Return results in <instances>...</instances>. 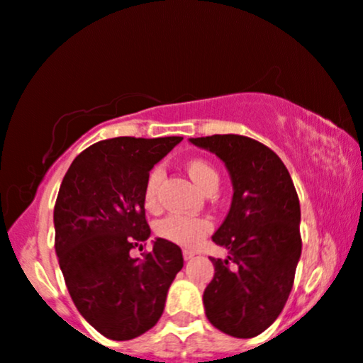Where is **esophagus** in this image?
Returning a JSON list of instances; mask_svg holds the SVG:
<instances>
[{"instance_id": "1", "label": "esophagus", "mask_w": 363, "mask_h": 363, "mask_svg": "<svg viewBox=\"0 0 363 363\" xmlns=\"http://www.w3.org/2000/svg\"><path fill=\"white\" fill-rule=\"evenodd\" d=\"M197 252H194V250H189V249H184L182 250V255H184V259L186 260H191V259H194V255H196Z\"/></svg>"}]
</instances>
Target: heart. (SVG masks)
<instances>
[{"label": "heart", "mask_w": 363, "mask_h": 363, "mask_svg": "<svg viewBox=\"0 0 363 363\" xmlns=\"http://www.w3.org/2000/svg\"><path fill=\"white\" fill-rule=\"evenodd\" d=\"M187 172L197 187L207 192L211 187L219 184V172L209 161L202 157H192L187 161ZM162 181V169L154 167L149 171L143 187V204L149 212H157L161 207L159 202V186ZM212 230V220L209 217L171 214L157 222L156 232L159 238L169 242L194 247Z\"/></svg>", "instance_id": "1"}]
</instances>
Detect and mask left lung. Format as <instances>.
<instances>
[{
    "label": "left lung",
    "mask_w": 363,
    "mask_h": 363,
    "mask_svg": "<svg viewBox=\"0 0 363 363\" xmlns=\"http://www.w3.org/2000/svg\"><path fill=\"white\" fill-rule=\"evenodd\" d=\"M191 143L216 152L234 186L229 214L212 235L229 255L211 257L206 315L227 335L250 339L272 325L291 296L302 252L297 191L277 154L255 139L214 134Z\"/></svg>",
    "instance_id": "obj_1"
}]
</instances>
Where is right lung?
<instances>
[{"label": "right lung", "instance_id": "add662e5", "mask_svg": "<svg viewBox=\"0 0 363 363\" xmlns=\"http://www.w3.org/2000/svg\"><path fill=\"white\" fill-rule=\"evenodd\" d=\"M182 138H113L84 149L67 169L55 204V249L77 311L111 340H131L156 325L184 265L164 239L131 257L151 229L143 187L154 164Z\"/></svg>", "mask_w": 363, "mask_h": 363}]
</instances>
